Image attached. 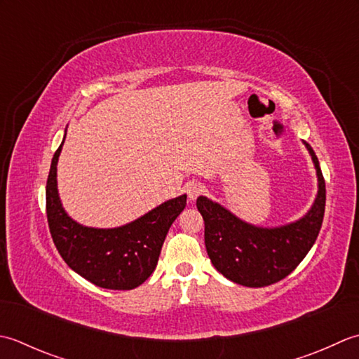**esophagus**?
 Wrapping results in <instances>:
<instances>
[{
  "mask_svg": "<svg viewBox=\"0 0 359 359\" xmlns=\"http://www.w3.org/2000/svg\"><path fill=\"white\" fill-rule=\"evenodd\" d=\"M204 190V187L200 184V182H189V184L186 186V192H187V196L190 201H195L196 198H198V195H201V192Z\"/></svg>",
  "mask_w": 359,
  "mask_h": 359,
  "instance_id": "34e87169",
  "label": "esophagus"
}]
</instances>
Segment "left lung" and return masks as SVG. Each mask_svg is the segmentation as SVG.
Returning <instances> with one entry per match:
<instances>
[{"instance_id":"obj_1","label":"left lung","mask_w":359,"mask_h":359,"mask_svg":"<svg viewBox=\"0 0 359 359\" xmlns=\"http://www.w3.org/2000/svg\"><path fill=\"white\" fill-rule=\"evenodd\" d=\"M316 169L318 194L304 217L274 228L241 220L220 203L198 196L196 208L204 220V243L212 265L226 279L243 287H266L285 279L318 238L325 210V181L319 161L304 141Z\"/></svg>"}]
</instances>
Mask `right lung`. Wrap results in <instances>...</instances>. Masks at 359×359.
Listing matches in <instances>:
<instances>
[{"instance_id":"obj_1","label":"right lung","mask_w":359,"mask_h":359,"mask_svg":"<svg viewBox=\"0 0 359 359\" xmlns=\"http://www.w3.org/2000/svg\"><path fill=\"white\" fill-rule=\"evenodd\" d=\"M67 137L54 153L46 182V214L57 251L83 279L107 290H133L155 271L172 223L186 208L187 195L167 200L118 228H90L67 214L57 189V163Z\"/></svg>"}]
</instances>
